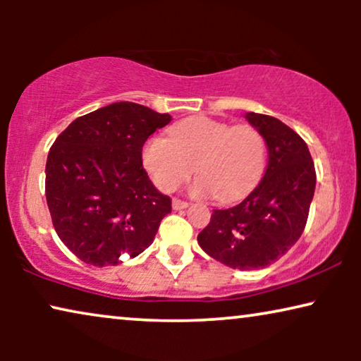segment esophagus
Here are the masks:
<instances>
[{
    "mask_svg": "<svg viewBox=\"0 0 361 361\" xmlns=\"http://www.w3.org/2000/svg\"><path fill=\"white\" fill-rule=\"evenodd\" d=\"M187 202L185 200H180V199H172V209L174 210H182V209H187Z\"/></svg>",
    "mask_w": 361,
    "mask_h": 361,
    "instance_id": "esophagus-1",
    "label": "esophagus"
}]
</instances>
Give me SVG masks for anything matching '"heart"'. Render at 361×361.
<instances>
[{
	"instance_id": "b5f03b06",
	"label": "heart",
	"mask_w": 361,
	"mask_h": 361,
	"mask_svg": "<svg viewBox=\"0 0 361 361\" xmlns=\"http://www.w3.org/2000/svg\"><path fill=\"white\" fill-rule=\"evenodd\" d=\"M142 162L164 192H172L194 174L195 195L215 194L221 202L240 199L253 189L266 164V142L251 125H236L205 116L172 126L171 136H151Z\"/></svg>"
}]
</instances>
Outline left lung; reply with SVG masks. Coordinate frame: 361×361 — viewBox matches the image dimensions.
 Returning <instances> with one entry per match:
<instances>
[{
    "label": "left lung",
    "instance_id": "obj_1",
    "mask_svg": "<svg viewBox=\"0 0 361 361\" xmlns=\"http://www.w3.org/2000/svg\"><path fill=\"white\" fill-rule=\"evenodd\" d=\"M245 118L268 146L264 177L238 205L214 210L197 236L207 255L241 271L266 268L293 248L315 190L314 161L302 137L274 116L250 111Z\"/></svg>",
    "mask_w": 361,
    "mask_h": 361
}]
</instances>
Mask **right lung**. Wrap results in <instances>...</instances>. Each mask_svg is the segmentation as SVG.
<instances>
[{
    "label": "right lung",
    "mask_w": 361,
    "mask_h": 361,
    "mask_svg": "<svg viewBox=\"0 0 361 361\" xmlns=\"http://www.w3.org/2000/svg\"><path fill=\"white\" fill-rule=\"evenodd\" d=\"M169 113L118 102L73 120L49 151L46 199L62 243L93 266H116L152 243L171 199L142 167V146Z\"/></svg>",
    "instance_id": "right-lung-1"
}]
</instances>
